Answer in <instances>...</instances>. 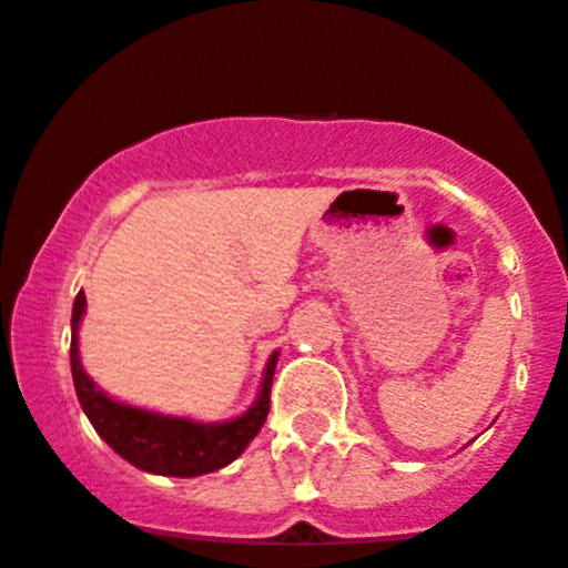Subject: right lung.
<instances>
[{
  "label": "right lung",
  "instance_id": "1",
  "mask_svg": "<svg viewBox=\"0 0 568 568\" xmlns=\"http://www.w3.org/2000/svg\"><path fill=\"white\" fill-rule=\"evenodd\" d=\"M85 313V294H77L71 311V377H74L77 399L91 418L93 430L115 449L124 460L152 475L196 477L233 464L246 444L261 433L272 405V377L277 366V352L268 357L261 396L244 416L224 424H196L189 418L161 416L141 407L121 405L104 396L93 379L82 372L80 349H77V327Z\"/></svg>",
  "mask_w": 568,
  "mask_h": 568
}]
</instances>
